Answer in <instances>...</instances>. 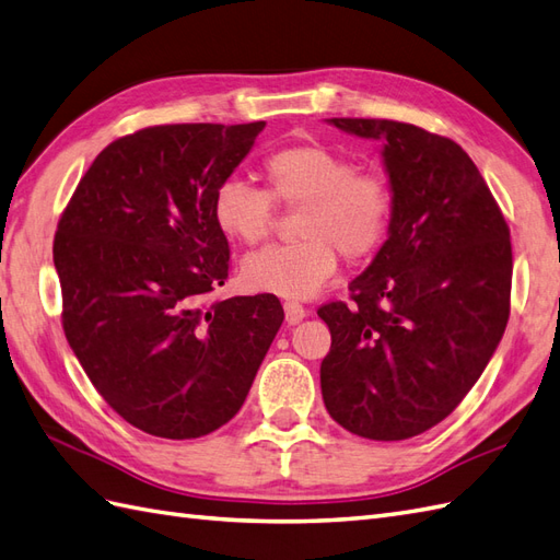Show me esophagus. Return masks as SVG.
Listing matches in <instances>:
<instances>
[{
	"mask_svg": "<svg viewBox=\"0 0 560 560\" xmlns=\"http://www.w3.org/2000/svg\"><path fill=\"white\" fill-rule=\"evenodd\" d=\"M283 312H285V322H289L291 326L298 324V322H303L307 317V310L300 303H295V300H285Z\"/></svg>",
	"mask_w": 560,
	"mask_h": 560,
	"instance_id": "esophagus-1",
	"label": "esophagus"
}]
</instances>
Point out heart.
<instances>
[{"mask_svg": "<svg viewBox=\"0 0 560 560\" xmlns=\"http://www.w3.org/2000/svg\"><path fill=\"white\" fill-rule=\"evenodd\" d=\"M267 189L224 179L212 194V220L241 246H257L275 226V203L298 210L289 246L250 255L241 267L250 291L305 300L334 279L338 253L369 260L388 238L395 194L378 170H357L352 158L322 141H298L265 155Z\"/></svg>", "mask_w": 560, "mask_h": 560, "instance_id": "1", "label": "heart"}]
</instances>
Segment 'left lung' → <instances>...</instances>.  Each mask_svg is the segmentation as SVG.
Instances as JSON below:
<instances>
[{
  "label": "left lung",
  "instance_id": "1",
  "mask_svg": "<svg viewBox=\"0 0 560 560\" xmlns=\"http://www.w3.org/2000/svg\"><path fill=\"white\" fill-rule=\"evenodd\" d=\"M383 141L395 194L390 236L350 283V305L317 310L331 331L324 405L350 433L407 440L458 407L511 312V232L476 163L417 125L331 118Z\"/></svg>",
  "mask_w": 560,
  "mask_h": 560
}]
</instances>
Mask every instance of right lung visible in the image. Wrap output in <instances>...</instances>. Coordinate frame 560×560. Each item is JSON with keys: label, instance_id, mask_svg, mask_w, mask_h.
I'll return each mask as SVG.
<instances>
[{"label": "right lung", "instance_id": "1", "mask_svg": "<svg viewBox=\"0 0 560 560\" xmlns=\"http://www.w3.org/2000/svg\"><path fill=\"white\" fill-rule=\"evenodd\" d=\"M265 122L155 125L110 141L54 236L63 331L96 393L143 433L191 440L241 409L283 322L229 277L212 194Z\"/></svg>", "mask_w": 560, "mask_h": 560}]
</instances>
